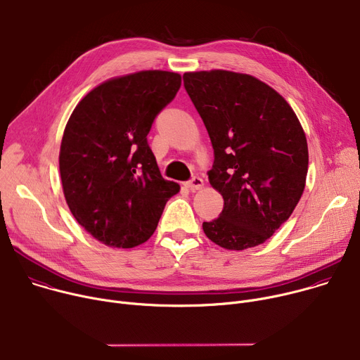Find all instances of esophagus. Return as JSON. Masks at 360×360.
Masks as SVG:
<instances>
[{"mask_svg": "<svg viewBox=\"0 0 360 360\" xmlns=\"http://www.w3.org/2000/svg\"><path fill=\"white\" fill-rule=\"evenodd\" d=\"M185 186H186L189 191H192V192L200 191V189L204 186V181H202L200 176H193L189 182L185 184Z\"/></svg>", "mask_w": 360, "mask_h": 360, "instance_id": "obj_1", "label": "esophagus"}]
</instances>
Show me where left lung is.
<instances>
[{
	"label": "left lung",
	"instance_id": "obj_1",
	"mask_svg": "<svg viewBox=\"0 0 360 360\" xmlns=\"http://www.w3.org/2000/svg\"><path fill=\"white\" fill-rule=\"evenodd\" d=\"M184 86L214 149L211 186L222 195L205 236L225 250L266 243L288 219L306 186L309 149L284 97L254 76L230 70L188 72Z\"/></svg>",
	"mask_w": 360,
	"mask_h": 360
}]
</instances>
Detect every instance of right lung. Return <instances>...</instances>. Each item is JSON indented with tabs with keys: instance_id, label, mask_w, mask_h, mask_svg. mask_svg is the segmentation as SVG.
Listing matches in <instances>:
<instances>
[{
	"instance_id": "1",
	"label": "right lung",
	"mask_w": 360,
	"mask_h": 360,
	"mask_svg": "<svg viewBox=\"0 0 360 360\" xmlns=\"http://www.w3.org/2000/svg\"><path fill=\"white\" fill-rule=\"evenodd\" d=\"M181 75L142 70L90 90L64 129L58 165L66 202L84 230L115 248H134L155 233L179 192L163 179L146 136L174 101Z\"/></svg>"
}]
</instances>
